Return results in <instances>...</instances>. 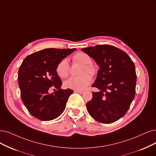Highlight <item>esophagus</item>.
Wrapping results in <instances>:
<instances>
[{
  "mask_svg": "<svg viewBox=\"0 0 156 156\" xmlns=\"http://www.w3.org/2000/svg\"><path fill=\"white\" fill-rule=\"evenodd\" d=\"M74 93H79V94H83L84 91H83V90H74Z\"/></svg>",
  "mask_w": 156,
  "mask_h": 156,
  "instance_id": "1",
  "label": "esophagus"
}]
</instances>
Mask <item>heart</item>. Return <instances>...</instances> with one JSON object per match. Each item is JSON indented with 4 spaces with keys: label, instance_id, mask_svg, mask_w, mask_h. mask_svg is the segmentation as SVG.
<instances>
[{
    "label": "heart",
    "instance_id": "b5f03b06",
    "mask_svg": "<svg viewBox=\"0 0 156 156\" xmlns=\"http://www.w3.org/2000/svg\"><path fill=\"white\" fill-rule=\"evenodd\" d=\"M74 63H82L78 76L71 77L64 82L65 87L74 90H83L90 85L92 81L90 76H94L97 73L96 67L92 63V58L83 52H78L73 56ZM70 66L66 58L62 59L57 63L56 72L62 78H66L69 74Z\"/></svg>",
    "mask_w": 156,
    "mask_h": 156
}]
</instances>
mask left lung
Instances as JSON below:
<instances>
[{
    "mask_svg": "<svg viewBox=\"0 0 156 156\" xmlns=\"http://www.w3.org/2000/svg\"><path fill=\"white\" fill-rule=\"evenodd\" d=\"M100 66L92 87L93 98L86 107L90 116L98 122L112 123L129 110L136 94L135 65L123 51L110 45H97L82 49Z\"/></svg>",
    "mask_w": 156,
    "mask_h": 156,
    "instance_id": "obj_1",
    "label": "left lung"
}]
</instances>
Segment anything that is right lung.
Wrapping results in <instances>:
<instances>
[{
  "label": "right lung",
  "instance_id": "add662e5",
  "mask_svg": "<svg viewBox=\"0 0 156 156\" xmlns=\"http://www.w3.org/2000/svg\"><path fill=\"white\" fill-rule=\"evenodd\" d=\"M75 50L45 49L28 55L22 62L19 69L21 99L34 118L42 121L53 120L64 111L73 90L61 89L62 82L56 72V67ZM51 88H56L57 91L49 94Z\"/></svg>",
  "mask_w": 156,
  "mask_h": 156
}]
</instances>
